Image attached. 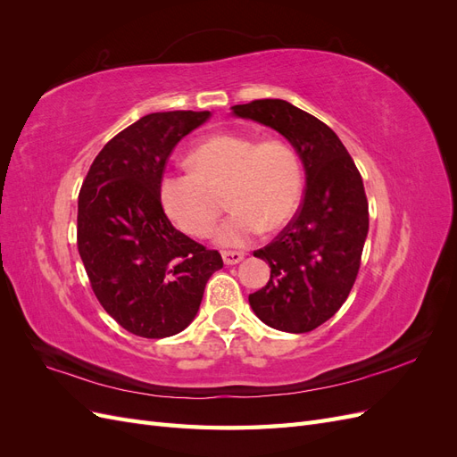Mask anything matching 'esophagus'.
Segmentation results:
<instances>
[{
    "label": "esophagus",
    "mask_w": 457,
    "mask_h": 457,
    "mask_svg": "<svg viewBox=\"0 0 457 457\" xmlns=\"http://www.w3.org/2000/svg\"><path fill=\"white\" fill-rule=\"evenodd\" d=\"M244 257H245L244 252H223L225 265H237V262H240Z\"/></svg>",
    "instance_id": "34e87169"
}]
</instances>
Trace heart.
<instances>
[{
  "mask_svg": "<svg viewBox=\"0 0 457 457\" xmlns=\"http://www.w3.org/2000/svg\"><path fill=\"white\" fill-rule=\"evenodd\" d=\"M188 163L190 170L162 177L160 200L173 223L192 237L212 234L220 215L215 192L225 188L232 213L217 232L223 245H245L265 227L287 225L301 205L305 170L297 148L282 137L213 135L190 152Z\"/></svg>",
  "mask_w": 457,
  "mask_h": 457,
  "instance_id": "1",
  "label": "heart"
}]
</instances>
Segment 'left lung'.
Returning <instances> with one entry per match:
<instances>
[{"mask_svg": "<svg viewBox=\"0 0 457 457\" xmlns=\"http://www.w3.org/2000/svg\"><path fill=\"white\" fill-rule=\"evenodd\" d=\"M282 133L305 165L307 188L295 217L270 244L253 252L269 262L270 280L250 294L262 322L289 334L324 324L347 301L368 234L361 171L324 121L280 99L232 106Z\"/></svg>", "mask_w": 457, "mask_h": 457, "instance_id": "left-lung-1", "label": "left lung"}]
</instances>
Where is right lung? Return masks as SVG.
<instances>
[{
	"mask_svg": "<svg viewBox=\"0 0 457 457\" xmlns=\"http://www.w3.org/2000/svg\"><path fill=\"white\" fill-rule=\"evenodd\" d=\"M212 114L143 116L93 160L78 198V252L95 297L114 320L146 339L183 331L205 282L223 267L217 250L188 238L165 215L160 181L177 143Z\"/></svg>",
	"mask_w": 457,
	"mask_h": 457,
	"instance_id": "1",
	"label": "right lung"
}]
</instances>
